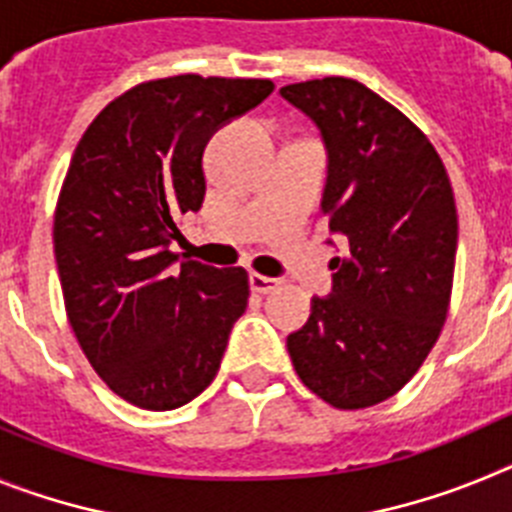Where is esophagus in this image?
<instances>
[{
    "instance_id": "obj_1",
    "label": "esophagus",
    "mask_w": 512,
    "mask_h": 512,
    "mask_svg": "<svg viewBox=\"0 0 512 512\" xmlns=\"http://www.w3.org/2000/svg\"><path fill=\"white\" fill-rule=\"evenodd\" d=\"M248 282H251V289L256 292V295H269L271 289L279 287V279L264 277V274H251V277H248Z\"/></svg>"
}]
</instances>
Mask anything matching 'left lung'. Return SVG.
I'll return each instance as SVG.
<instances>
[{
    "instance_id": "left-lung-1",
    "label": "left lung",
    "mask_w": 512,
    "mask_h": 512,
    "mask_svg": "<svg viewBox=\"0 0 512 512\" xmlns=\"http://www.w3.org/2000/svg\"><path fill=\"white\" fill-rule=\"evenodd\" d=\"M328 148L323 217L346 241L333 295L315 297L287 351L307 390L338 410L372 408L415 377L449 315L454 189L423 130L361 81L279 89Z\"/></svg>"
}]
</instances>
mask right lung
<instances>
[{"label":"right lung","instance_id":"obj_1","mask_svg":"<svg viewBox=\"0 0 512 512\" xmlns=\"http://www.w3.org/2000/svg\"><path fill=\"white\" fill-rule=\"evenodd\" d=\"M269 79L182 74L135 84L81 135L53 217L63 305L102 382L143 410L187 405L215 379L248 305L241 266L184 259L176 217L205 200L202 153Z\"/></svg>","mask_w":512,"mask_h":512}]
</instances>
